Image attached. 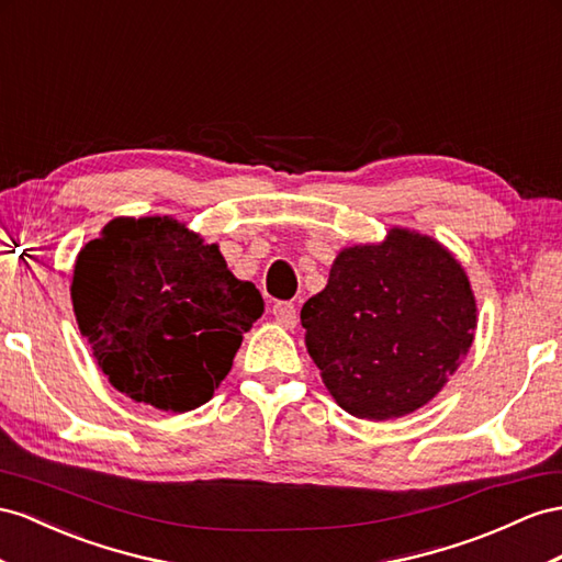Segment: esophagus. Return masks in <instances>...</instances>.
<instances>
[{"label": "esophagus", "instance_id": "1", "mask_svg": "<svg viewBox=\"0 0 562 562\" xmlns=\"http://www.w3.org/2000/svg\"><path fill=\"white\" fill-rule=\"evenodd\" d=\"M272 315H276V321L282 327H294L299 321V313L292 301H278V304L272 306Z\"/></svg>", "mask_w": 562, "mask_h": 562}]
</instances>
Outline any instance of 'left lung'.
I'll return each mask as SVG.
<instances>
[{"mask_svg":"<svg viewBox=\"0 0 562 562\" xmlns=\"http://www.w3.org/2000/svg\"><path fill=\"white\" fill-rule=\"evenodd\" d=\"M301 325L337 404L390 420L425 406L453 375L477 308L465 270L441 244L394 227L384 244L337 256Z\"/></svg>","mask_w":562,"mask_h":562,"instance_id":"obj_1","label":"left lung"}]
</instances>
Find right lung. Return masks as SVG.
Segmentation results:
<instances>
[{"label": "right lung", "mask_w": 562, "mask_h": 562, "mask_svg": "<svg viewBox=\"0 0 562 562\" xmlns=\"http://www.w3.org/2000/svg\"><path fill=\"white\" fill-rule=\"evenodd\" d=\"M70 299L109 382L170 413L206 404L266 306L215 244L168 215L111 221L80 251Z\"/></svg>", "instance_id": "obj_1"}]
</instances>
